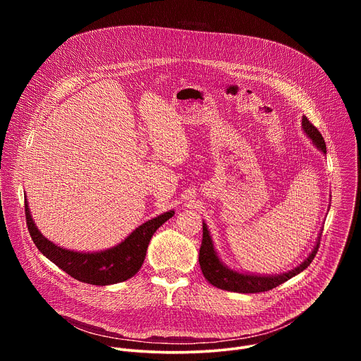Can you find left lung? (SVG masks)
Instances as JSON below:
<instances>
[{
	"instance_id": "obj_1",
	"label": "left lung",
	"mask_w": 361,
	"mask_h": 361,
	"mask_svg": "<svg viewBox=\"0 0 361 361\" xmlns=\"http://www.w3.org/2000/svg\"><path fill=\"white\" fill-rule=\"evenodd\" d=\"M301 126H302V130L307 134V137H310L313 144L320 151H323L326 154L327 152L326 142H324V138L320 134V131L307 120V117H302ZM319 245H320V235H319L317 243H316L313 251L310 252V255H308L300 266H297L291 271L277 274V276L245 274V273L234 271L220 262L219 255L214 250L213 240L207 230V224L202 223V241H201V247H200L198 262H200V267H201V271H202L205 280L217 288L227 290V291H235V293H262V291H269V290L286 283L291 277H294L298 273H301L302 270H305L308 266L312 264L313 259L316 257V254L319 251Z\"/></svg>"
}]
</instances>
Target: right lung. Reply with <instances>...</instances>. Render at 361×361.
Returning <instances> with one entry per match:
<instances>
[{"label":"right lung","instance_id":"add662e5","mask_svg":"<svg viewBox=\"0 0 361 361\" xmlns=\"http://www.w3.org/2000/svg\"><path fill=\"white\" fill-rule=\"evenodd\" d=\"M24 207L28 231L37 248L48 260L53 262L73 279L94 286H109L131 279L144 263L152 234L174 216V212L170 210L156 219L145 221L124 241L109 250L98 252H80L59 247L53 241L47 240L32 221L27 198Z\"/></svg>","mask_w":361,"mask_h":361}]
</instances>
